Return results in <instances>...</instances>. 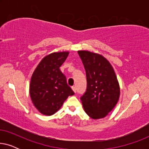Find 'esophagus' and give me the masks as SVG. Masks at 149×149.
I'll use <instances>...</instances> for the list:
<instances>
[{"instance_id": "obj_1", "label": "esophagus", "mask_w": 149, "mask_h": 149, "mask_svg": "<svg viewBox=\"0 0 149 149\" xmlns=\"http://www.w3.org/2000/svg\"><path fill=\"white\" fill-rule=\"evenodd\" d=\"M72 89L73 91H74V93H76V91H77L76 87H72Z\"/></svg>"}]
</instances>
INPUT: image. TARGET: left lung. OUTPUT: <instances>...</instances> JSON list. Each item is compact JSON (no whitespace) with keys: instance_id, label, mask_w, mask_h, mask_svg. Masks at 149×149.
Masks as SVG:
<instances>
[{"instance_id":"left-lung-1","label":"left lung","mask_w":149,"mask_h":149,"mask_svg":"<svg viewBox=\"0 0 149 149\" xmlns=\"http://www.w3.org/2000/svg\"><path fill=\"white\" fill-rule=\"evenodd\" d=\"M85 69L87 89L81 97L83 109L91 119L105 117L120 96V87L111 63L100 54L78 51Z\"/></svg>"}]
</instances>
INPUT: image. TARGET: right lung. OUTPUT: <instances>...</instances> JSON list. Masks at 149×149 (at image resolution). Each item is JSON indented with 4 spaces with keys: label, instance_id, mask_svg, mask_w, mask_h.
<instances>
[{
    "label": "right lung",
    "instance_id": "obj_1",
    "mask_svg": "<svg viewBox=\"0 0 149 149\" xmlns=\"http://www.w3.org/2000/svg\"><path fill=\"white\" fill-rule=\"evenodd\" d=\"M68 52H54L44 57L32 75L29 92L36 109L45 115H52L62 107L69 95L74 94L68 86L60 67Z\"/></svg>",
    "mask_w": 149,
    "mask_h": 149
}]
</instances>
